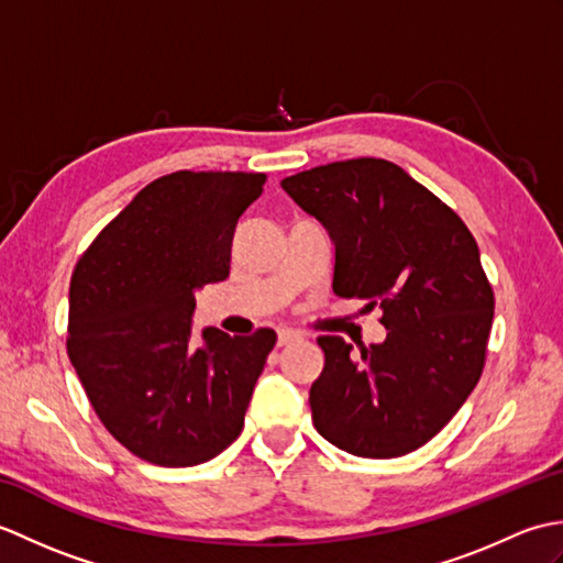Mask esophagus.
Here are the masks:
<instances>
[{
	"mask_svg": "<svg viewBox=\"0 0 563 563\" xmlns=\"http://www.w3.org/2000/svg\"><path fill=\"white\" fill-rule=\"evenodd\" d=\"M300 341H302V336L297 331H290V329L278 331V349H288V345H295Z\"/></svg>",
	"mask_w": 563,
	"mask_h": 563,
	"instance_id": "obj_1",
	"label": "esophagus"
}]
</instances>
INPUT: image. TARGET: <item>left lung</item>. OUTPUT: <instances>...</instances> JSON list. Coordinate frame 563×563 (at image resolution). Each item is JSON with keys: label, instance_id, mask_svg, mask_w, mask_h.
Returning <instances> with one entry per match:
<instances>
[{"label": "left lung", "instance_id": "1", "mask_svg": "<svg viewBox=\"0 0 563 563\" xmlns=\"http://www.w3.org/2000/svg\"><path fill=\"white\" fill-rule=\"evenodd\" d=\"M280 186L329 232L333 292L377 305L387 329L361 355L341 336L317 339L314 428L357 457L418 450L482 377L494 290L479 246L457 212L387 159L333 162Z\"/></svg>", "mask_w": 563, "mask_h": 563}]
</instances>
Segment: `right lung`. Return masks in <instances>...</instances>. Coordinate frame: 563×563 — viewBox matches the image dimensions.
I'll return each instance as SVG.
<instances>
[{"instance_id":"obj_1","label":"right lung","mask_w":563,"mask_h":563,"mask_svg":"<svg viewBox=\"0 0 563 563\" xmlns=\"http://www.w3.org/2000/svg\"><path fill=\"white\" fill-rule=\"evenodd\" d=\"M266 176L176 172L145 186L71 273L67 353L109 433L159 466L212 460L244 428L273 329L194 339L196 295L230 275Z\"/></svg>"}]
</instances>
